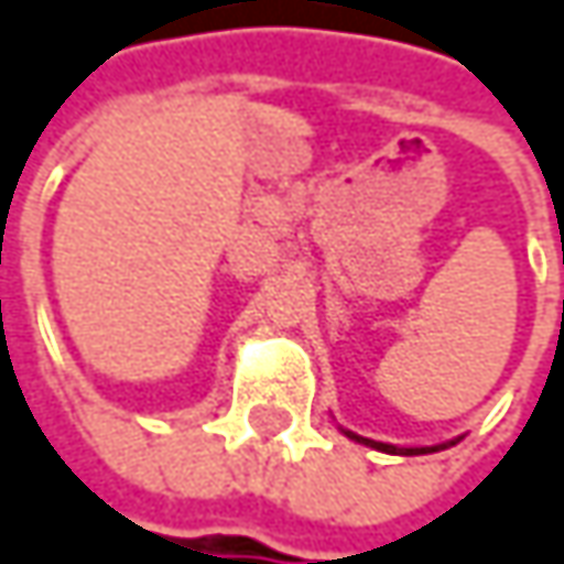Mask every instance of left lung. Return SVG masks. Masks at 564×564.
Instances as JSON below:
<instances>
[{
  "instance_id": "obj_1",
  "label": "left lung",
  "mask_w": 564,
  "mask_h": 564,
  "mask_svg": "<svg viewBox=\"0 0 564 564\" xmlns=\"http://www.w3.org/2000/svg\"><path fill=\"white\" fill-rule=\"evenodd\" d=\"M351 438H358V442H365V445H371V448H381V452H390V455H426V452H438V448H397V445H387V442H375V438H361V435L348 433Z\"/></svg>"
}]
</instances>
